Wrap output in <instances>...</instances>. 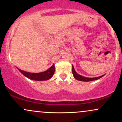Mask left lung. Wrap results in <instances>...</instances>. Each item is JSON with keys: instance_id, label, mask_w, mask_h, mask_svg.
<instances>
[{"instance_id": "obj_1", "label": "left lung", "mask_w": 122, "mask_h": 122, "mask_svg": "<svg viewBox=\"0 0 122 122\" xmlns=\"http://www.w3.org/2000/svg\"><path fill=\"white\" fill-rule=\"evenodd\" d=\"M72 73L74 77L77 80L81 81H94L96 80L99 79L100 78L102 77L103 76H104V75H102L101 76L97 77H93V78H88V77H85L79 75L78 73H77L75 71V69H74L73 66L72 65Z\"/></svg>"}]
</instances>
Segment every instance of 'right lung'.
<instances>
[{"instance_id":"right-lung-1","label":"right lung","mask_w":122,"mask_h":122,"mask_svg":"<svg viewBox=\"0 0 122 122\" xmlns=\"http://www.w3.org/2000/svg\"><path fill=\"white\" fill-rule=\"evenodd\" d=\"M18 70L25 76H26V77L29 78V79L31 80L37 81H43L50 79L53 76V75H54V71H55V68H54V65L53 64L50 68H49L46 71H45V72L36 73L25 72V71H22V70L19 69H18Z\"/></svg>"}]
</instances>
